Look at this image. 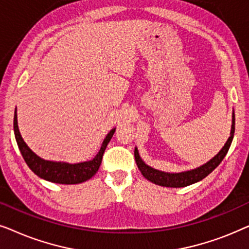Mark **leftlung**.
Here are the masks:
<instances>
[{"label":"left lung","mask_w":249,"mask_h":249,"mask_svg":"<svg viewBox=\"0 0 249 249\" xmlns=\"http://www.w3.org/2000/svg\"><path fill=\"white\" fill-rule=\"evenodd\" d=\"M234 134V111L232 112V124H231V131H230V137L228 138V141L222 149L214 156L213 159H211L209 162H206L205 164L198 166V168L188 170V171H182V172H164L156 170L152 166L146 164L142 161L141 155H139L137 147H135V160L137 163L138 169L141 170L142 175L145 177L146 179L149 181L155 183V185L163 186V187H171V188H180V187H186L193 183L198 182L200 180H203L205 177L210 175L217 165L222 162L224 156L227 155L228 151H229L231 142L233 139Z\"/></svg>","instance_id":"left-lung-1"}]
</instances>
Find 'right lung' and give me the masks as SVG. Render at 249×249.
<instances>
[{
  "label": "right lung",
  "instance_id": "right-lung-1",
  "mask_svg": "<svg viewBox=\"0 0 249 249\" xmlns=\"http://www.w3.org/2000/svg\"><path fill=\"white\" fill-rule=\"evenodd\" d=\"M13 129H15V136L17 144L20 149L23 160L29 166L30 170L44 180L54 182L62 183V185H76L81 183L86 180L90 179L95 173L98 171L102 163L104 151L110 142L112 136H113L115 128L110 130V132L104 138L102 142L100 152L90 161H85L79 163H68V162H57L44 160L36 155L32 149L28 147L21 137L19 131L18 119H17V107L15 110V118H13Z\"/></svg>",
  "mask_w": 249,
  "mask_h": 249
}]
</instances>
